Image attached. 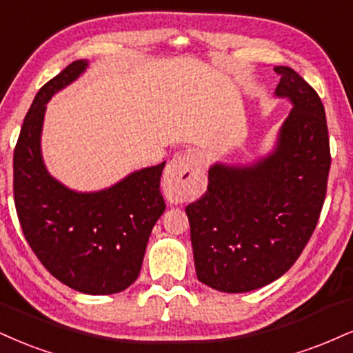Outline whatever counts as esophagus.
<instances>
[{"mask_svg":"<svg viewBox=\"0 0 353 353\" xmlns=\"http://www.w3.org/2000/svg\"><path fill=\"white\" fill-rule=\"evenodd\" d=\"M202 182V165L194 152L177 154L164 171V190L171 201H189Z\"/></svg>","mask_w":353,"mask_h":353,"instance_id":"obj_1","label":"esophagus"}]
</instances>
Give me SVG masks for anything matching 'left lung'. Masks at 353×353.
<instances>
[{
  "label": "left lung",
  "instance_id": "obj_1",
  "mask_svg": "<svg viewBox=\"0 0 353 353\" xmlns=\"http://www.w3.org/2000/svg\"><path fill=\"white\" fill-rule=\"evenodd\" d=\"M276 97L292 110L273 152L248 165L215 163L207 192L185 207L199 281L222 292H248L294 265L311 239L330 169L329 133L317 92L290 67Z\"/></svg>",
  "mask_w": 353,
  "mask_h": 353
}]
</instances>
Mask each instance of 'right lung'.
Listing matches in <instances>:
<instances>
[{
	"label": "right lung",
	"instance_id": "obj_1",
	"mask_svg": "<svg viewBox=\"0 0 353 353\" xmlns=\"http://www.w3.org/2000/svg\"><path fill=\"white\" fill-rule=\"evenodd\" d=\"M87 67V61L72 62L37 92L14 148L12 190L21 228L44 268L72 290L100 296L125 291L141 271L165 209L159 190L165 163L99 192H75L50 176L41 154L46 105Z\"/></svg>",
	"mask_w": 353,
	"mask_h": 353
}]
</instances>
